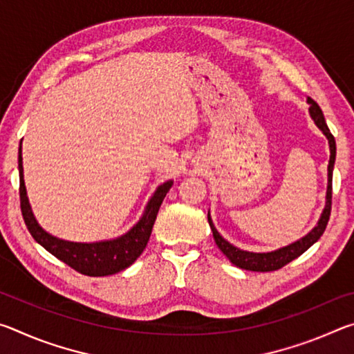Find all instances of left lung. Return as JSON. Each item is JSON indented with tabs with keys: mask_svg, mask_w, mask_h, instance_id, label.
Here are the masks:
<instances>
[{
	"mask_svg": "<svg viewBox=\"0 0 354 354\" xmlns=\"http://www.w3.org/2000/svg\"><path fill=\"white\" fill-rule=\"evenodd\" d=\"M309 103V113L313 120L315 122L317 127L322 129V133L326 136L328 143H329V164H328V190H326V205L323 212L320 215V220L313 231L308 232L306 236L299 239V241L293 242L287 247H283L279 250L270 251V253H251V251H243L241 248L234 247L223 237L218 234V231L215 230V226L211 220V215L207 214V221L209 226H211L214 241L217 243V247L221 250L227 259H230L234 266L239 268H243V270H251V272H273L278 270V268L287 266V263L297 259L298 256H301L304 251L313 247V245L319 241L323 232L326 230L329 215H331V200H333V169H334V160H335V140L334 136L329 133V128L325 122V117H323V112L320 106L315 103L313 98H308Z\"/></svg>",
	"mask_w": 354,
	"mask_h": 354,
	"instance_id": "8db88e82",
	"label": "left lung"
}]
</instances>
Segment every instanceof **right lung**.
<instances>
[{
  "mask_svg": "<svg viewBox=\"0 0 354 354\" xmlns=\"http://www.w3.org/2000/svg\"><path fill=\"white\" fill-rule=\"evenodd\" d=\"M19 171L21 214L31 236L35 239V242H39L41 247L50 251L53 256H56L59 261L65 262L71 268H75L76 272L87 274V277H107V274L122 272L124 268H128L131 263H134V261L147 247L156 221V215H158L167 192L170 190L173 184V181H167L156 189L151 200L148 201L142 218L131 227L127 234L112 239V241L77 243L62 241V239L48 234L45 230H41L37 220L34 218L26 196L25 179H23L21 145L19 149Z\"/></svg>",
  "mask_w": 354,
  "mask_h": 354,
  "instance_id": "obj_1",
  "label": "right lung"
}]
</instances>
